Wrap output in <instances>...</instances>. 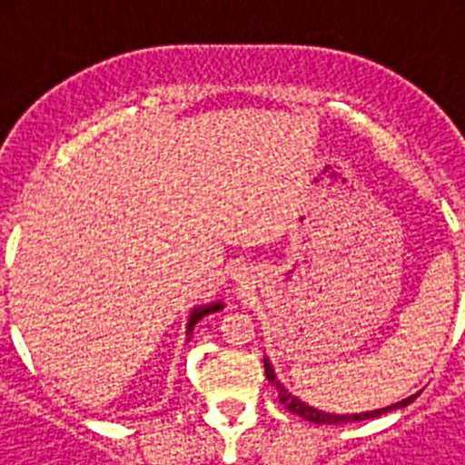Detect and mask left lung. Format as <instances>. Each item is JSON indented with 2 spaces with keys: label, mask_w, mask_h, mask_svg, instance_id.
I'll return each mask as SVG.
<instances>
[{
  "label": "left lung",
  "mask_w": 465,
  "mask_h": 465,
  "mask_svg": "<svg viewBox=\"0 0 465 465\" xmlns=\"http://www.w3.org/2000/svg\"><path fill=\"white\" fill-rule=\"evenodd\" d=\"M262 363H265V377H268L270 381H272V386L277 389L279 393V402H282L283 408L289 410V412L298 414V417H302L305 421H314V424H349V421H365V419H375V417H381V414L391 412V410H398V408H408L410 402L417 398V393L410 398H402L401 402H393V405H389V408H380V410H371V412H359V414H332V412H323V410H316L312 408V405H307V402H302L300 398H295L293 393H289V389L282 384V381L277 380V375H274V368L272 363H270V359H262Z\"/></svg>",
  "instance_id": "8db88e82"
}]
</instances>
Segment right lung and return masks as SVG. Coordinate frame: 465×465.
Here are the masks:
<instances>
[{
	"mask_svg": "<svg viewBox=\"0 0 465 465\" xmlns=\"http://www.w3.org/2000/svg\"><path fill=\"white\" fill-rule=\"evenodd\" d=\"M219 310H223V302H209V305H200V307H193V312H191V316H188V326H186V335H188V340H191V335H193V328H195V323L197 322H203L204 316L207 314H213V312H219Z\"/></svg>",
	"mask_w": 465,
	"mask_h": 465,
	"instance_id": "obj_1",
	"label": "right lung"
}]
</instances>
